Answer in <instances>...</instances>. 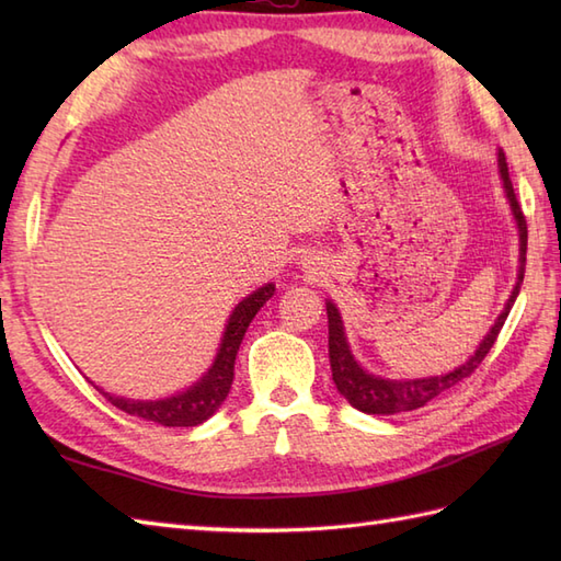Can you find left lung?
I'll use <instances>...</instances> for the list:
<instances>
[{
    "mask_svg": "<svg viewBox=\"0 0 561 561\" xmlns=\"http://www.w3.org/2000/svg\"><path fill=\"white\" fill-rule=\"evenodd\" d=\"M499 173H502V181L506 187V197L511 202V209H514V217L518 221V231H520V270H518V282L516 289L511 294V299L504 308V313L496 318L494 328L490 330L480 344V350L474 352V356H470V362H465L456 371H450L446 376H432V378H414V380H386L366 374L364 368L354 362V356L350 352L347 337H344V328L335 304L328 301V347H330V368H332V380H335L337 390L342 392L352 408H356L359 412L366 414H398V412H410L416 408H424L428 400H434L440 392H446L448 388H453L456 383H460L462 378H468L474 374L484 356L490 354V350L494 347V342L502 332L511 306H514L516 296L520 291L523 284V274H526V250H528V224H526V214H523L516 193H514V183H511L508 175V163L504 151H499Z\"/></svg>",
    "mask_w": 561,
    "mask_h": 561,
    "instance_id": "8db88e82",
    "label": "left lung"
}]
</instances>
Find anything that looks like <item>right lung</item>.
Here are the masks:
<instances>
[{
    "label": "right lung",
    "instance_id": "obj_1",
    "mask_svg": "<svg viewBox=\"0 0 561 561\" xmlns=\"http://www.w3.org/2000/svg\"><path fill=\"white\" fill-rule=\"evenodd\" d=\"M274 287L265 284V287L250 294L248 299L236 306V311L229 318V325H226L221 350L214 359L207 376L195 383L190 390L181 392V396L157 400V402H137V400H125V398H113L111 392H103L117 410L127 414H135L139 420H147L161 426H197L219 410V404L226 400L233 383V364L238 347H241L245 330L250 320L255 318L265 301L272 299Z\"/></svg>",
    "mask_w": 561,
    "mask_h": 561
}]
</instances>
